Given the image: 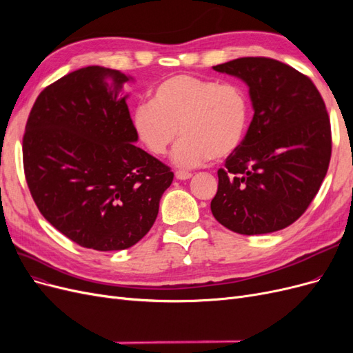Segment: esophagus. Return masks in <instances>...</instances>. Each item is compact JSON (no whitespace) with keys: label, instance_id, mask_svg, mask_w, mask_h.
<instances>
[{"label":"esophagus","instance_id":"1","mask_svg":"<svg viewBox=\"0 0 353 353\" xmlns=\"http://www.w3.org/2000/svg\"><path fill=\"white\" fill-rule=\"evenodd\" d=\"M175 176H176V179H179V181H185V179H190V178H191V174H190V172H185V170H176Z\"/></svg>","mask_w":353,"mask_h":353}]
</instances>
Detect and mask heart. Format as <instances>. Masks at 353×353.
<instances>
[{
    "label": "heart",
    "mask_w": 353,
    "mask_h": 353,
    "mask_svg": "<svg viewBox=\"0 0 353 353\" xmlns=\"http://www.w3.org/2000/svg\"><path fill=\"white\" fill-rule=\"evenodd\" d=\"M248 116V100L237 85L174 74L152 90L150 103L137 105L134 128L154 156L168 152L178 128L181 138L172 162L188 169L236 150L243 141Z\"/></svg>",
    "instance_id": "b5f03b06"
}]
</instances>
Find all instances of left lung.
I'll return each instance as SVG.
<instances>
[{"label":"left lung","instance_id":"left-lung-1","mask_svg":"<svg viewBox=\"0 0 353 353\" xmlns=\"http://www.w3.org/2000/svg\"><path fill=\"white\" fill-rule=\"evenodd\" d=\"M213 70L248 85L254 112L248 134L218 170L213 216L243 236L292 225L316 196L330 163L321 94L303 73L274 59L241 57Z\"/></svg>","mask_w":353,"mask_h":353}]
</instances>
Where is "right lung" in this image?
Masks as SVG:
<instances>
[{
	"mask_svg": "<svg viewBox=\"0 0 353 353\" xmlns=\"http://www.w3.org/2000/svg\"><path fill=\"white\" fill-rule=\"evenodd\" d=\"M128 74L74 70L42 91L23 135L29 191L52 227L82 248L123 250L150 231L174 172L137 147Z\"/></svg>",
	"mask_w": 353,
	"mask_h": 353,
	"instance_id": "right-lung-1",
	"label": "right lung"
}]
</instances>
